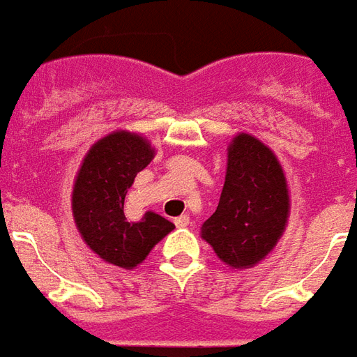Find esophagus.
I'll return each mask as SVG.
<instances>
[{
    "label": "esophagus",
    "instance_id": "esophagus-1",
    "mask_svg": "<svg viewBox=\"0 0 357 357\" xmlns=\"http://www.w3.org/2000/svg\"><path fill=\"white\" fill-rule=\"evenodd\" d=\"M176 226H178V228H187V226H189V216H187V214L178 216V218H176Z\"/></svg>",
    "mask_w": 357,
    "mask_h": 357
}]
</instances>
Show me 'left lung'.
Returning <instances> with one entry per match:
<instances>
[{"label": "left lung", "instance_id": "8db88e82", "mask_svg": "<svg viewBox=\"0 0 357 357\" xmlns=\"http://www.w3.org/2000/svg\"><path fill=\"white\" fill-rule=\"evenodd\" d=\"M290 218L282 164L263 141L238 133L228 144L226 179L201 238L230 268L259 265L276 248Z\"/></svg>", "mask_w": 357, "mask_h": 357}]
</instances>
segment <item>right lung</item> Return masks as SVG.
<instances>
[{
    "label": "right lung",
    "instance_id": "obj_1",
    "mask_svg": "<svg viewBox=\"0 0 357 357\" xmlns=\"http://www.w3.org/2000/svg\"><path fill=\"white\" fill-rule=\"evenodd\" d=\"M154 146L139 133L119 129L98 139L75 176L71 211L83 241L109 265L135 268L176 226L160 214L126 218L123 204L137 174L154 158Z\"/></svg>",
    "mask_w": 357,
    "mask_h": 357
}]
</instances>
